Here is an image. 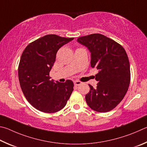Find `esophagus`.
I'll return each instance as SVG.
<instances>
[{
    "instance_id": "34e87169",
    "label": "esophagus",
    "mask_w": 147,
    "mask_h": 147,
    "mask_svg": "<svg viewBox=\"0 0 147 147\" xmlns=\"http://www.w3.org/2000/svg\"><path fill=\"white\" fill-rule=\"evenodd\" d=\"M81 82L79 81H74V84H75L76 86H79L80 85V84H81Z\"/></svg>"
}]
</instances>
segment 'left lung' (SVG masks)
Here are the masks:
<instances>
[{
    "instance_id": "obj_1",
    "label": "left lung",
    "mask_w": 147,
    "mask_h": 147,
    "mask_svg": "<svg viewBox=\"0 0 147 147\" xmlns=\"http://www.w3.org/2000/svg\"><path fill=\"white\" fill-rule=\"evenodd\" d=\"M78 41L91 52V66L99 72L96 88L90 84L86 95L87 104L97 112H107L116 107L124 98L130 82L128 55L123 46L100 33L79 37Z\"/></svg>"
}]
</instances>
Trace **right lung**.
I'll return each instance as SVG.
<instances>
[{
	"label": "right lung",
	"mask_w": 147,
	"mask_h": 147,
	"mask_svg": "<svg viewBox=\"0 0 147 147\" xmlns=\"http://www.w3.org/2000/svg\"><path fill=\"white\" fill-rule=\"evenodd\" d=\"M73 39L46 35L30 43L23 51L18 68L20 86L27 101L39 111H60L74 90L73 81L53 82L49 76L58 50Z\"/></svg>",
	"instance_id": "add662e5"
}]
</instances>
